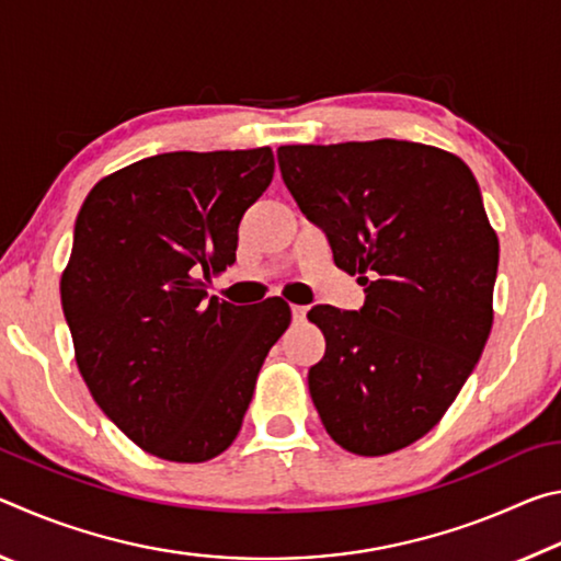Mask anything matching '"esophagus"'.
<instances>
[{
	"label": "esophagus",
	"instance_id": "obj_1",
	"mask_svg": "<svg viewBox=\"0 0 561 561\" xmlns=\"http://www.w3.org/2000/svg\"><path fill=\"white\" fill-rule=\"evenodd\" d=\"M307 307H299V304H294V307H291V317H294V321H304V319H307Z\"/></svg>",
	"mask_w": 561,
	"mask_h": 561
}]
</instances>
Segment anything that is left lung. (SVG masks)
<instances>
[{
    "label": "left lung",
    "instance_id": "8db88e82",
    "mask_svg": "<svg viewBox=\"0 0 561 561\" xmlns=\"http://www.w3.org/2000/svg\"><path fill=\"white\" fill-rule=\"evenodd\" d=\"M284 185L321 225L360 311L314 307L309 393L341 448L376 458L438 425L485 348L500 242L458 156L411 140L279 146Z\"/></svg>",
    "mask_w": 561,
    "mask_h": 561
}]
</instances>
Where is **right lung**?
<instances>
[{
	"label": "right lung",
	"mask_w": 561,
	"mask_h": 561,
	"mask_svg": "<svg viewBox=\"0 0 561 561\" xmlns=\"http://www.w3.org/2000/svg\"><path fill=\"white\" fill-rule=\"evenodd\" d=\"M274 175L272 148L178 150L101 178L76 217L61 307L93 401L170 462L230 448L270 348L291 321L207 299L234 262L237 227Z\"/></svg>",
	"instance_id": "right-lung-1"
}]
</instances>
